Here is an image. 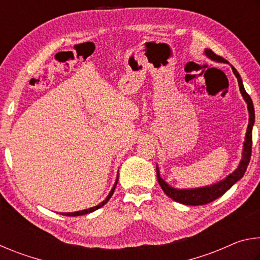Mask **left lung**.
I'll return each mask as SVG.
<instances>
[{"instance_id":"8db88e82","label":"left lung","mask_w":260,"mask_h":260,"mask_svg":"<svg viewBox=\"0 0 260 260\" xmlns=\"http://www.w3.org/2000/svg\"><path fill=\"white\" fill-rule=\"evenodd\" d=\"M205 55L209 57L210 59L219 61V63H228V61L222 58L221 56L215 55L214 52L211 49H205ZM233 72H234L235 77L237 78V81H239V87L242 96H243L244 101L248 104V110H249V125L248 129H246L245 134V141L243 143V152H242V159L240 161V165L234 172L231 173L228 177H226L221 181H219L214 184H211V186L206 187H201V188H192V189H177L171 187L170 184H167L164 180L160 178L159 170L157 167V180L159 182V186L161 187L162 191H164L170 199L173 201L178 202V203H181L184 205H203L208 204L217 200L218 197L222 196L228 189H230L233 184L239 181V180L243 177L246 167L249 165L250 158H251V149H252V127L254 124V109L252 104V100L250 98L249 94L246 93L243 86V82H242L241 76L239 72L236 71L234 67H232Z\"/></svg>"}]
</instances>
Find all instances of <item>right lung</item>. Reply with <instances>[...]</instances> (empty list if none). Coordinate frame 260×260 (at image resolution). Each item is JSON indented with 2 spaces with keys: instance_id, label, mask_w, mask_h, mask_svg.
<instances>
[{
  "instance_id": "1",
  "label": "right lung",
  "mask_w": 260,
  "mask_h": 260,
  "mask_svg": "<svg viewBox=\"0 0 260 260\" xmlns=\"http://www.w3.org/2000/svg\"><path fill=\"white\" fill-rule=\"evenodd\" d=\"M117 182H118V178H117V180H116V183H114L113 188L111 189V191L109 192V195H108L107 199H105V200L102 202V203H100L99 205L93 206V208H90V209H86V210H82V211H77V212H71V213H60V214H63V215H70V217H77V215H83V214H87V213L94 212L95 210H98V209H100V208H102V206H103L105 203H108V201H109L110 199H111V196L113 195V191H114V189H116Z\"/></svg>"
}]
</instances>
